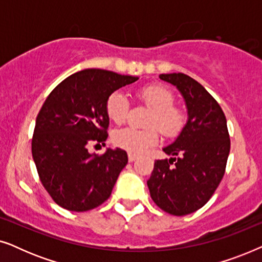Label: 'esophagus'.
<instances>
[{
  "label": "esophagus",
  "mask_w": 262,
  "mask_h": 262,
  "mask_svg": "<svg viewBox=\"0 0 262 262\" xmlns=\"http://www.w3.org/2000/svg\"><path fill=\"white\" fill-rule=\"evenodd\" d=\"M137 159V155H135V154H128V162H134V161Z\"/></svg>",
  "instance_id": "34e87169"
}]
</instances>
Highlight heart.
<instances>
[{"label": "heart", "instance_id": "b5f03b06", "mask_svg": "<svg viewBox=\"0 0 262 262\" xmlns=\"http://www.w3.org/2000/svg\"><path fill=\"white\" fill-rule=\"evenodd\" d=\"M137 98L152 110L146 120L144 130L134 127H124L114 132L113 142L119 148L131 154H142L159 143L160 131L166 137H177L187 124V113L181 107L175 106L173 92L161 84H151L142 88ZM130 102L121 92H113L106 101L107 116L116 124L124 123L126 119Z\"/></svg>", "mask_w": 262, "mask_h": 262}]
</instances>
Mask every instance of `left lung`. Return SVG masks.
I'll list each match as a JSON object with an SVG mask.
<instances>
[{"mask_svg": "<svg viewBox=\"0 0 262 262\" xmlns=\"http://www.w3.org/2000/svg\"><path fill=\"white\" fill-rule=\"evenodd\" d=\"M175 85L187 107V124L170 145L169 160H157L148 184L160 209L185 216L209 202L223 179L230 152L227 119L218 102L199 82L182 73L161 74Z\"/></svg>", "mask_w": 262, "mask_h": 262, "instance_id": "8db88e82", "label": "left lung"}]
</instances>
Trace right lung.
<instances>
[{
	"label": "right lung",
	"mask_w": 262,
	"mask_h": 262,
	"mask_svg": "<svg viewBox=\"0 0 262 262\" xmlns=\"http://www.w3.org/2000/svg\"><path fill=\"white\" fill-rule=\"evenodd\" d=\"M137 80L84 69L63 80L46 98L35 120L32 156L42 186L59 206L83 212L110 198L127 154L117 148L96 155L88 146L105 145L108 137V96Z\"/></svg>",
	"instance_id": "right-lung-1"
}]
</instances>
